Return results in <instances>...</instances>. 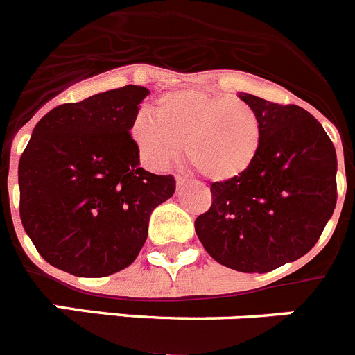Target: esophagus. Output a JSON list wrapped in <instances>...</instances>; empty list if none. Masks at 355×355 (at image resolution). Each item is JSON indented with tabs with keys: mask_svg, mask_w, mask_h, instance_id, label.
<instances>
[{
	"mask_svg": "<svg viewBox=\"0 0 355 355\" xmlns=\"http://www.w3.org/2000/svg\"><path fill=\"white\" fill-rule=\"evenodd\" d=\"M175 180H177V187H178V189H182V187H184V185L187 184V180H185L184 177H178V175H177V177H175Z\"/></svg>",
	"mask_w": 355,
	"mask_h": 355,
	"instance_id": "34e87169",
	"label": "esophagus"
}]
</instances>
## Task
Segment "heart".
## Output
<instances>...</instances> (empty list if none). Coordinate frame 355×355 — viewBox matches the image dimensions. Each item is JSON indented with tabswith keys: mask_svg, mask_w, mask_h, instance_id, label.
<instances>
[{
	"mask_svg": "<svg viewBox=\"0 0 355 355\" xmlns=\"http://www.w3.org/2000/svg\"><path fill=\"white\" fill-rule=\"evenodd\" d=\"M130 134L143 162L164 170L180 155L212 182L239 178L253 166L261 148V122L241 98L200 88L166 92L157 110H139Z\"/></svg>",
	"mask_w": 355,
	"mask_h": 355,
	"instance_id": "b5f03b06",
	"label": "heart"
}]
</instances>
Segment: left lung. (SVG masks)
I'll return each mask as SVG.
<instances>
[{
  "mask_svg": "<svg viewBox=\"0 0 355 355\" xmlns=\"http://www.w3.org/2000/svg\"><path fill=\"white\" fill-rule=\"evenodd\" d=\"M239 97L260 116V154L244 175L210 185L212 205L194 230L216 261L263 274L317 244L336 207V150L302 107Z\"/></svg>",
  "mask_w": 355,
  "mask_h": 355,
  "instance_id": "1",
  "label": "left lung"
}]
</instances>
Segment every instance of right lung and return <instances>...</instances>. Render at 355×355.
Listing matches in <instances>:
<instances>
[{
    "instance_id": "1",
    "label": "right lung",
    "mask_w": 355,
    "mask_h": 355,
    "mask_svg": "<svg viewBox=\"0 0 355 355\" xmlns=\"http://www.w3.org/2000/svg\"><path fill=\"white\" fill-rule=\"evenodd\" d=\"M150 92L127 85L51 110L19 161L21 221L40 257L78 277L136 260L171 175L139 168L130 123Z\"/></svg>"
}]
</instances>
